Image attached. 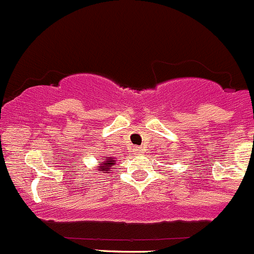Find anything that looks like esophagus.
<instances>
[{
  "label": "esophagus",
  "mask_w": 254,
  "mask_h": 254,
  "mask_svg": "<svg viewBox=\"0 0 254 254\" xmlns=\"http://www.w3.org/2000/svg\"><path fill=\"white\" fill-rule=\"evenodd\" d=\"M134 151H136V153H138V154L143 153V149H142L141 147H136V149H134Z\"/></svg>",
  "instance_id": "obj_1"
}]
</instances>
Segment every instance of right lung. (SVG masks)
Masks as SVG:
<instances>
[{"instance_id": "1", "label": "right lung", "mask_w": 254, "mask_h": 254, "mask_svg": "<svg viewBox=\"0 0 254 254\" xmlns=\"http://www.w3.org/2000/svg\"><path fill=\"white\" fill-rule=\"evenodd\" d=\"M98 163H100L101 166H98L97 170L100 171V173H101V172H103V171L110 170V167H111V166L115 165L116 161H115V158H113V157H107V159H105L103 162H98Z\"/></svg>"}]
</instances>
